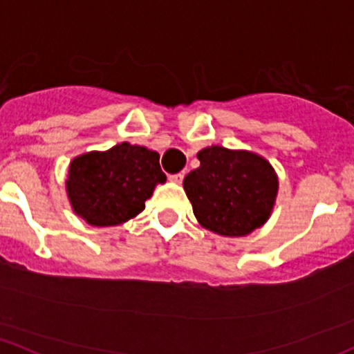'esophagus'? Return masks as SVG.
Masks as SVG:
<instances>
[{"label":"esophagus","instance_id":"esophagus-1","mask_svg":"<svg viewBox=\"0 0 354 354\" xmlns=\"http://www.w3.org/2000/svg\"><path fill=\"white\" fill-rule=\"evenodd\" d=\"M183 178H185V174H183V173L171 174V176H169V181H171V183H176V185H180L181 181H183Z\"/></svg>","mask_w":354,"mask_h":354}]
</instances>
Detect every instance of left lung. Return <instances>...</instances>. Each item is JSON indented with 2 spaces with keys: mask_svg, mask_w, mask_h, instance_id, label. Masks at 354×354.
Here are the masks:
<instances>
[{
  "mask_svg": "<svg viewBox=\"0 0 354 354\" xmlns=\"http://www.w3.org/2000/svg\"><path fill=\"white\" fill-rule=\"evenodd\" d=\"M200 167L187 174L185 193L202 227L243 237L266 224L278 195V176L263 156L210 146L196 154Z\"/></svg>",
  "mask_w": 354,
  "mask_h": 354,
  "instance_id": "8db88e82",
  "label": "left lung"
}]
</instances>
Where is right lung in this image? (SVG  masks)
<instances>
[{
    "label": "right lung",
    "mask_w": 354,
    "mask_h": 354,
    "mask_svg": "<svg viewBox=\"0 0 354 354\" xmlns=\"http://www.w3.org/2000/svg\"><path fill=\"white\" fill-rule=\"evenodd\" d=\"M165 181L158 152L122 142L109 151L76 156L66 192L77 217L93 227H110L137 217L156 185Z\"/></svg>",
    "instance_id": "right-lung-1"
}]
</instances>
